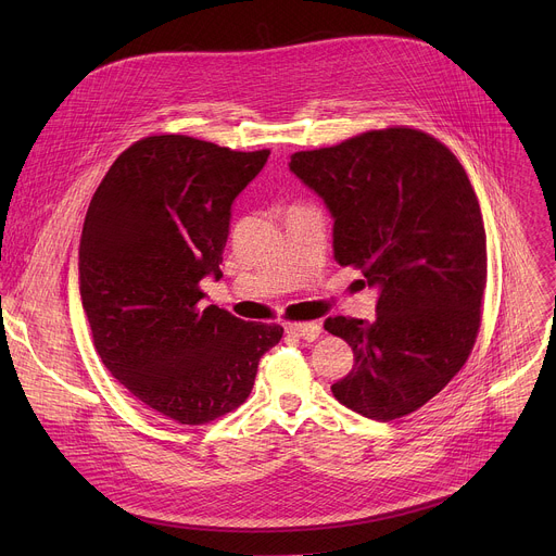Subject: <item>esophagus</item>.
<instances>
[{
  "mask_svg": "<svg viewBox=\"0 0 556 556\" xmlns=\"http://www.w3.org/2000/svg\"><path fill=\"white\" fill-rule=\"evenodd\" d=\"M286 332L296 339H303V341H314V339H319L321 328L316 324H288Z\"/></svg>",
  "mask_w": 556,
  "mask_h": 556,
  "instance_id": "obj_1",
  "label": "esophagus"
}]
</instances>
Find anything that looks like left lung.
<instances>
[{
    "mask_svg": "<svg viewBox=\"0 0 556 556\" xmlns=\"http://www.w3.org/2000/svg\"><path fill=\"white\" fill-rule=\"evenodd\" d=\"M290 172L330 208L334 260L378 288L374 321H326L354 350L334 399L382 422L420 409L480 332L486 230L464 167L433 136L389 127L296 151Z\"/></svg>",
    "mask_w": 556,
    "mask_h": 556,
    "instance_id": "obj_1",
    "label": "left lung"
}]
</instances>
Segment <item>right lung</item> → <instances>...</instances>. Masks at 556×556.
<instances>
[{
    "label": "right lung",
    "instance_id": "obj_1",
    "mask_svg": "<svg viewBox=\"0 0 556 556\" xmlns=\"http://www.w3.org/2000/svg\"><path fill=\"white\" fill-rule=\"evenodd\" d=\"M270 151L191 136H147L99 185L78 247V288L94 348L140 403L180 425L240 407L283 328L202 305L222 277L230 206Z\"/></svg>",
    "mask_w": 556,
    "mask_h": 556
}]
</instances>
